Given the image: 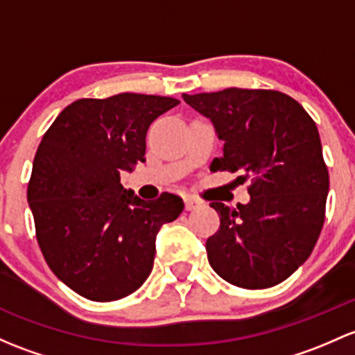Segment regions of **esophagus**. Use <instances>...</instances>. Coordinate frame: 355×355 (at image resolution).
Segmentation results:
<instances>
[{"mask_svg": "<svg viewBox=\"0 0 355 355\" xmlns=\"http://www.w3.org/2000/svg\"><path fill=\"white\" fill-rule=\"evenodd\" d=\"M184 202H185V209H187V211H192V209H197L200 206L199 200L193 199V197H190V196L184 197Z\"/></svg>", "mask_w": 355, "mask_h": 355, "instance_id": "1", "label": "esophagus"}]
</instances>
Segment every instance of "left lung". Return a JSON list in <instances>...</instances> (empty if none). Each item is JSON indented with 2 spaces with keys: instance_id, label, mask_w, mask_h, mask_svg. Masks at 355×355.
<instances>
[{
  "instance_id": "left-lung-1",
  "label": "left lung",
  "mask_w": 355,
  "mask_h": 355,
  "mask_svg": "<svg viewBox=\"0 0 355 355\" xmlns=\"http://www.w3.org/2000/svg\"><path fill=\"white\" fill-rule=\"evenodd\" d=\"M184 100L225 141L211 170L252 180L248 204L211 202L221 225L206 241L209 263L243 289L281 284L311 255L325 223L330 180L315 121L275 89L226 88Z\"/></svg>"
}]
</instances>
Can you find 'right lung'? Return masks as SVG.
<instances>
[{"label": "right lung", "mask_w": 355, "mask_h": 355, "mask_svg": "<svg viewBox=\"0 0 355 355\" xmlns=\"http://www.w3.org/2000/svg\"><path fill=\"white\" fill-rule=\"evenodd\" d=\"M178 103L141 93L76 100L37 148L27 189L37 241L58 279L87 300L107 303L139 289L159 227L184 211L175 193L146 202L121 184L122 170L146 162L151 122Z\"/></svg>", "instance_id": "add662e5"}]
</instances>
